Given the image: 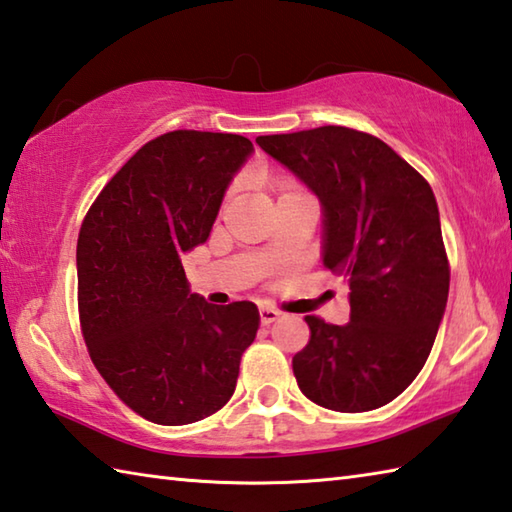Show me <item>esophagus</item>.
<instances>
[{"instance_id": "1", "label": "esophagus", "mask_w": 512, "mask_h": 512, "mask_svg": "<svg viewBox=\"0 0 512 512\" xmlns=\"http://www.w3.org/2000/svg\"><path fill=\"white\" fill-rule=\"evenodd\" d=\"M277 318H280V311L271 309V306H262V309H259V322H262V324H271Z\"/></svg>"}]
</instances>
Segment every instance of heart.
I'll return each mask as SVG.
<instances>
[{
	"label": "heart",
	"instance_id": "obj_1",
	"mask_svg": "<svg viewBox=\"0 0 512 512\" xmlns=\"http://www.w3.org/2000/svg\"><path fill=\"white\" fill-rule=\"evenodd\" d=\"M262 181L268 185V188L280 194V197H284V194H291V192L300 190L291 179H286V176H280V174H264Z\"/></svg>",
	"mask_w": 512,
	"mask_h": 512
}]
</instances>
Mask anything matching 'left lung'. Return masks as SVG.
<instances>
[{
	"label": "left lung",
	"instance_id": "left-lung-1",
	"mask_svg": "<svg viewBox=\"0 0 512 512\" xmlns=\"http://www.w3.org/2000/svg\"><path fill=\"white\" fill-rule=\"evenodd\" d=\"M257 143L318 194L322 264L349 284L347 324L304 318L311 338L293 356L297 387L333 412L378 410L423 369L448 302L450 262L430 183L358 129L327 125Z\"/></svg>",
	"mask_w": 512,
	"mask_h": 512
}]
</instances>
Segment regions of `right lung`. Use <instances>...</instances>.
Masks as SVG:
<instances>
[{"mask_svg": "<svg viewBox=\"0 0 512 512\" xmlns=\"http://www.w3.org/2000/svg\"><path fill=\"white\" fill-rule=\"evenodd\" d=\"M253 143L176 129L145 143L91 203L78 235L85 345L129 410L188 425L224 407L253 345V302L190 293L181 253L208 239L224 192Z\"/></svg>", "mask_w": 512, "mask_h": 512, "instance_id": "right-lung-1", "label": "right lung"}]
</instances>
